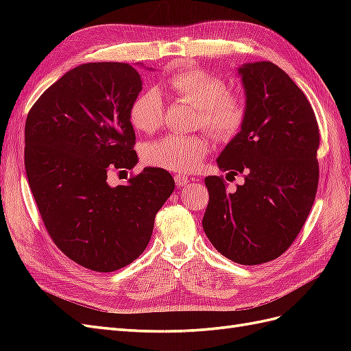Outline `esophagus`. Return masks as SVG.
<instances>
[{
    "label": "esophagus",
    "mask_w": 351,
    "mask_h": 351,
    "mask_svg": "<svg viewBox=\"0 0 351 351\" xmlns=\"http://www.w3.org/2000/svg\"><path fill=\"white\" fill-rule=\"evenodd\" d=\"M174 180H176V184H177L178 187H183V186H186L187 183H190V178H189L187 176H183V174H177V176L174 177Z\"/></svg>",
    "instance_id": "34e87169"
}]
</instances>
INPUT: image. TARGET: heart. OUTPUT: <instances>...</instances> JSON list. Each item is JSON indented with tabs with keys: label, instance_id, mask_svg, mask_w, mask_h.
<instances>
[{
	"label": "heart",
	"instance_id": "obj_1",
	"mask_svg": "<svg viewBox=\"0 0 351 351\" xmlns=\"http://www.w3.org/2000/svg\"><path fill=\"white\" fill-rule=\"evenodd\" d=\"M167 86L177 98L197 105L196 127H205L218 139H231L246 120V104L237 93L227 90L226 80L205 69H186L167 77ZM161 93L147 88L134 95L129 120L137 132L154 133L164 123ZM209 154L205 134H169L143 147V161L174 173H192Z\"/></svg>",
	"mask_w": 351,
	"mask_h": 351
}]
</instances>
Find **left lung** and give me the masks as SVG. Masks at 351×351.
Listing matches in <instances>:
<instances>
[{
    "instance_id": "1",
    "label": "left lung",
    "mask_w": 351,
    "mask_h": 351,
    "mask_svg": "<svg viewBox=\"0 0 351 351\" xmlns=\"http://www.w3.org/2000/svg\"><path fill=\"white\" fill-rule=\"evenodd\" d=\"M246 120L217 162L244 184L230 193L224 177L209 176L202 224L230 261L259 265L289 249L306 222L319 182V127L311 102L289 74L269 61L239 69Z\"/></svg>"
}]
</instances>
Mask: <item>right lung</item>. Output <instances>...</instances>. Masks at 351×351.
Segmentation results:
<instances>
[{
	"instance_id": "right-lung-1",
	"label": "right lung",
	"mask_w": 351,
	"mask_h": 351,
	"mask_svg": "<svg viewBox=\"0 0 351 351\" xmlns=\"http://www.w3.org/2000/svg\"><path fill=\"white\" fill-rule=\"evenodd\" d=\"M142 90L125 62H88L40 95L25 125V168L56 246L82 267L112 272L143 253L156 212L174 190L162 168L110 186L137 164L129 107Z\"/></svg>"
}]
</instances>
